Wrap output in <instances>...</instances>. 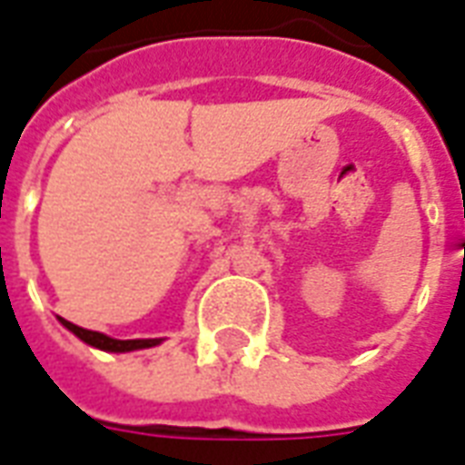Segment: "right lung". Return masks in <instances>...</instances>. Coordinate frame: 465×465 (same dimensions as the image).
Returning a JSON list of instances; mask_svg holds the SVG:
<instances>
[{
	"label": "right lung",
	"mask_w": 465,
	"mask_h": 465,
	"mask_svg": "<svg viewBox=\"0 0 465 465\" xmlns=\"http://www.w3.org/2000/svg\"><path fill=\"white\" fill-rule=\"evenodd\" d=\"M57 320H60V322H63L72 334H77L79 340L86 341L89 347L104 349V351H116V354L135 351V349H150L162 341V340H114V337H109V334H102V332H94V330H84V327L72 325V322H67L64 318H57Z\"/></svg>",
	"instance_id": "obj_1"
}]
</instances>
